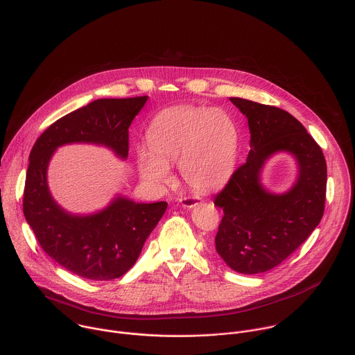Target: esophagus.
Here are the masks:
<instances>
[{
	"label": "esophagus",
	"mask_w": 355,
	"mask_h": 355,
	"mask_svg": "<svg viewBox=\"0 0 355 355\" xmlns=\"http://www.w3.org/2000/svg\"><path fill=\"white\" fill-rule=\"evenodd\" d=\"M202 199L199 196H185V198H181L180 199V203L182 205V207L185 209H191L193 206H196Z\"/></svg>",
	"instance_id": "obj_1"
}]
</instances>
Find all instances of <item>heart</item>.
Here are the masks:
<instances>
[{
  "label": "heart",
  "mask_w": 355,
  "mask_h": 355,
  "mask_svg": "<svg viewBox=\"0 0 355 355\" xmlns=\"http://www.w3.org/2000/svg\"><path fill=\"white\" fill-rule=\"evenodd\" d=\"M148 146L137 156L141 177L153 184L170 181L168 166L180 164L187 184L198 191L223 185L238 157V128L221 109L173 107L159 113L148 130Z\"/></svg>",
  "instance_id": "heart-1"
}]
</instances>
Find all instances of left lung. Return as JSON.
Returning <instances> with one entry per match:
<instances>
[{
	"instance_id": "1",
	"label": "left lung",
	"mask_w": 355,
	"mask_h": 355,
	"mask_svg": "<svg viewBox=\"0 0 355 355\" xmlns=\"http://www.w3.org/2000/svg\"><path fill=\"white\" fill-rule=\"evenodd\" d=\"M231 102L248 117L252 149L214 198V206L224 211L216 250L234 271L260 274L286 260L320 224L327 162L321 146L286 110L242 98ZM281 150L297 157L300 178L288 194L272 196L259 184V171Z\"/></svg>"
}]
</instances>
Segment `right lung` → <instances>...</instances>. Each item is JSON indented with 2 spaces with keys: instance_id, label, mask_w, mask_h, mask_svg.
<instances>
[{
  "instance_id": "obj_1",
  "label": "right lung",
  "mask_w": 355,
  "mask_h": 355,
  "mask_svg": "<svg viewBox=\"0 0 355 355\" xmlns=\"http://www.w3.org/2000/svg\"><path fill=\"white\" fill-rule=\"evenodd\" d=\"M148 96L96 99L55 123L35 141L28 156L23 213L41 249L67 271L91 281L124 275L137 261L167 203H135L117 198L94 216H71L52 199L46 167L53 150L70 142H94L128 156V127Z\"/></svg>"
}]
</instances>
